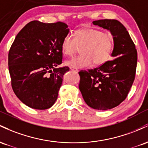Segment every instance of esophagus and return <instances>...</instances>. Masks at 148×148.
<instances>
[{"label":"esophagus","instance_id":"1","mask_svg":"<svg viewBox=\"0 0 148 148\" xmlns=\"http://www.w3.org/2000/svg\"><path fill=\"white\" fill-rule=\"evenodd\" d=\"M70 70H71V71H74V72H76V73L78 72V70L74 69V68H72V67H70Z\"/></svg>","mask_w":148,"mask_h":148}]
</instances>
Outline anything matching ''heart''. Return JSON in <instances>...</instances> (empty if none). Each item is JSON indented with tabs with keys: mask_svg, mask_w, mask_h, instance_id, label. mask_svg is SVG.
<instances>
[{
	"mask_svg": "<svg viewBox=\"0 0 148 148\" xmlns=\"http://www.w3.org/2000/svg\"><path fill=\"white\" fill-rule=\"evenodd\" d=\"M113 38L110 34L84 28L77 30L73 38L67 35L61 42V50L66 56H72L81 48V55L65 61V65L74 69H84L104 64L113 49Z\"/></svg>",
	"mask_w": 148,
	"mask_h": 148,
	"instance_id": "heart-1",
	"label": "heart"
}]
</instances>
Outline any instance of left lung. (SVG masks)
Here are the masks:
<instances>
[{
  "mask_svg": "<svg viewBox=\"0 0 148 148\" xmlns=\"http://www.w3.org/2000/svg\"><path fill=\"white\" fill-rule=\"evenodd\" d=\"M93 24L110 31L114 47L113 60L88 71H80L79 89L89 107L107 110L126 99L135 78L137 51L129 33L116 19H101Z\"/></svg>",
  "mask_w": 148,
  "mask_h": 148,
  "instance_id": "obj_1",
  "label": "left lung"
}]
</instances>
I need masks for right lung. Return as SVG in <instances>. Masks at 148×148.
Returning a JSON list of instances; mask_svg holds the SVG:
<instances>
[{
  "label": "right lung",
  "instance_id": "obj_1",
  "mask_svg": "<svg viewBox=\"0 0 148 148\" xmlns=\"http://www.w3.org/2000/svg\"><path fill=\"white\" fill-rule=\"evenodd\" d=\"M70 29L64 22L28 23L16 35L8 54L12 87L23 103L36 110L54 105L69 67L62 62L61 42Z\"/></svg>",
  "mask_w": 148,
  "mask_h": 148
}]
</instances>
